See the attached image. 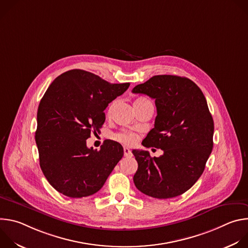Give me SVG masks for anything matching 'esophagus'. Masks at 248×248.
Instances as JSON below:
<instances>
[{
    "label": "esophagus",
    "mask_w": 248,
    "mask_h": 248,
    "mask_svg": "<svg viewBox=\"0 0 248 248\" xmlns=\"http://www.w3.org/2000/svg\"><path fill=\"white\" fill-rule=\"evenodd\" d=\"M124 156H130L131 155V151L128 149V148H124Z\"/></svg>",
    "instance_id": "obj_1"
}]
</instances>
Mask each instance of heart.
Here are the masks:
<instances>
[{
	"label": "heart",
	"mask_w": 248,
	"mask_h": 248,
	"mask_svg": "<svg viewBox=\"0 0 248 248\" xmlns=\"http://www.w3.org/2000/svg\"><path fill=\"white\" fill-rule=\"evenodd\" d=\"M145 101H147V99H145V98H137V99L134 101V104H139V103H142V102H145ZM114 105H115V102H113V103L110 105V107H109V109H108V114L111 113V111H112V109H113V107H114ZM116 139H117L118 141H120V142L124 143V144L132 145L133 143H135V141H136L137 137H136V135H135L134 133H132V132H129V131H122V132H120V133H118V134L116 135Z\"/></svg>",
	"instance_id": "1"
}]
</instances>
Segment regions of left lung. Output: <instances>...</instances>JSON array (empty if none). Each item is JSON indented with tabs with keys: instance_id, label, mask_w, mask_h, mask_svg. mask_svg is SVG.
<instances>
[{
	"instance_id": "1",
	"label": "left lung",
	"mask_w": 248,
	"mask_h": 248,
	"mask_svg": "<svg viewBox=\"0 0 248 248\" xmlns=\"http://www.w3.org/2000/svg\"><path fill=\"white\" fill-rule=\"evenodd\" d=\"M132 93L155 99L154 128L142 145L164 151L152 158L148 151L132 150L138 163L134 185L154 198L179 196L198 181L213 149L214 121L205 96L192 80L167 75L136 85Z\"/></svg>"
}]
</instances>
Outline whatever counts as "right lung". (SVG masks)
Here are the masks:
<instances>
[{
    "mask_svg": "<svg viewBox=\"0 0 248 248\" xmlns=\"http://www.w3.org/2000/svg\"><path fill=\"white\" fill-rule=\"evenodd\" d=\"M128 86L72 69L59 76L45 92L35 141L45 178L60 193L70 198L96 193L123 158L119 142L106 140L98 151L86 146V139L100 131L104 110Z\"/></svg>",
    "mask_w": 248,
    "mask_h": 248,
    "instance_id": "1",
    "label": "right lung"
}]
</instances>
